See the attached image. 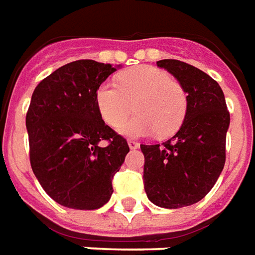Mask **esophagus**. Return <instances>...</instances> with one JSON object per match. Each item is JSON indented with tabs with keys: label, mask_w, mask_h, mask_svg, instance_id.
<instances>
[{
	"label": "esophagus",
	"mask_w": 255,
	"mask_h": 255,
	"mask_svg": "<svg viewBox=\"0 0 255 255\" xmlns=\"http://www.w3.org/2000/svg\"><path fill=\"white\" fill-rule=\"evenodd\" d=\"M128 144H129V147H130L131 150H134V148H137L138 147V143L136 141V140H128Z\"/></svg>",
	"instance_id": "esophagus-1"
}]
</instances>
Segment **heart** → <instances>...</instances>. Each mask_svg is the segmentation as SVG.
<instances>
[{"label":"heart","instance_id":"b5f03b06","mask_svg":"<svg viewBox=\"0 0 255 255\" xmlns=\"http://www.w3.org/2000/svg\"><path fill=\"white\" fill-rule=\"evenodd\" d=\"M134 110V117L121 128L129 136L157 131L168 136L178 130L187 112L183 86L164 69L140 65L118 75L117 84L104 82L96 90V105L105 124L118 128Z\"/></svg>","mask_w":255,"mask_h":255}]
</instances>
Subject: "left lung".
<instances>
[{
    "label": "left lung",
    "mask_w": 255,
    "mask_h": 255,
    "mask_svg": "<svg viewBox=\"0 0 255 255\" xmlns=\"http://www.w3.org/2000/svg\"><path fill=\"white\" fill-rule=\"evenodd\" d=\"M187 93V112L178 133L162 144H140L143 182L151 203L182 208L198 203L217 183L226 159L231 115L219 84L193 65L158 61Z\"/></svg>",
    "instance_id": "8db88e82"
}]
</instances>
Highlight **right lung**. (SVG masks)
Instances as JSON below:
<instances>
[{"label":"right lung","instance_id":"1","mask_svg":"<svg viewBox=\"0 0 255 255\" xmlns=\"http://www.w3.org/2000/svg\"><path fill=\"white\" fill-rule=\"evenodd\" d=\"M115 71L79 59L33 91L26 114L31 169L45 193L68 208L97 210L108 203L112 179L129 152L126 138L105 125L96 105L97 87Z\"/></svg>","mask_w":255,"mask_h":255}]
</instances>
